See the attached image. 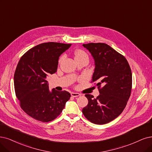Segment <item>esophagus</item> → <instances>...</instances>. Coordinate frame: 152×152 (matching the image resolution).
Instances as JSON below:
<instances>
[{
	"label": "esophagus",
	"instance_id": "34e87169",
	"mask_svg": "<svg viewBox=\"0 0 152 152\" xmlns=\"http://www.w3.org/2000/svg\"><path fill=\"white\" fill-rule=\"evenodd\" d=\"M71 96H72V97H77V96H80V93H74V92H72V93H71Z\"/></svg>",
	"mask_w": 152,
	"mask_h": 152
}]
</instances>
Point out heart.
<instances>
[{
	"instance_id": "b5f03b06",
	"label": "heart",
	"mask_w": 152,
	"mask_h": 152,
	"mask_svg": "<svg viewBox=\"0 0 152 152\" xmlns=\"http://www.w3.org/2000/svg\"><path fill=\"white\" fill-rule=\"evenodd\" d=\"M64 58V56H62V57L60 58L59 59V62H61L62 60H63ZM88 59V56L87 55V54L83 50H77L75 52V60H77V59Z\"/></svg>"
}]
</instances>
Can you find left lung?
Instances as JSON below:
<instances>
[{
    "label": "left lung",
    "mask_w": 152,
    "mask_h": 152,
    "mask_svg": "<svg viewBox=\"0 0 152 152\" xmlns=\"http://www.w3.org/2000/svg\"><path fill=\"white\" fill-rule=\"evenodd\" d=\"M83 46L94 59L92 82L97 83L99 94L96 98L85 94L88 104L82 112L91 123L106 124L115 120L125 108L131 94L132 71L124 56L108 44L88 43Z\"/></svg>",
    "instance_id": "8db88e82"
}]
</instances>
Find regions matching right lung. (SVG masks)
<instances>
[{
  "mask_svg": "<svg viewBox=\"0 0 152 152\" xmlns=\"http://www.w3.org/2000/svg\"><path fill=\"white\" fill-rule=\"evenodd\" d=\"M71 44L45 42L20 59L14 76L15 95L21 108L33 118L48 122L56 118L71 97L66 91L49 89L47 77L57 71L59 56Z\"/></svg>",
  "mask_w": 152,
  "mask_h": 152,
  "instance_id": "obj_1",
  "label": "right lung"
}]
</instances>
